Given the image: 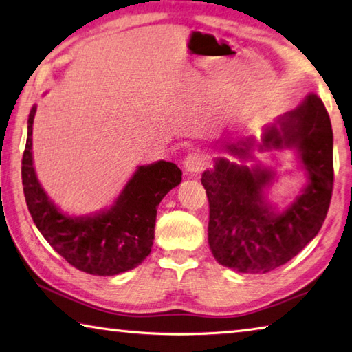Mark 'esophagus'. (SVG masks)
<instances>
[{"instance_id":"esophagus-1","label":"esophagus","mask_w":352,"mask_h":352,"mask_svg":"<svg viewBox=\"0 0 352 352\" xmlns=\"http://www.w3.org/2000/svg\"><path fill=\"white\" fill-rule=\"evenodd\" d=\"M206 165V159L199 153H190L184 159V170L187 175H198Z\"/></svg>"}]
</instances>
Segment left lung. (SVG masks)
Segmentation results:
<instances>
[{
    "label": "left lung",
    "instance_id": "left-lung-1",
    "mask_svg": "<svg viewBox=\"0 0 352 352\" xmlns=\"http://www.w3.org/2000/svg\"><path fill=\"white\" fill-rule=\"evenodd\" d=\"M267 126L260 150L295 148L307 175V186L286 210L276 212L263 190L274 171L219 157L202 175L210 218L208 245L219 264L243 274H266L286 264L317 236L331 204L334 165L332 126L322 98L309 94L297 108ZM255 139L227 144L241 160L252 157Z\"/></svg>",
    "mask_w": 352,
    "mask_h": 352
}]
</instances>
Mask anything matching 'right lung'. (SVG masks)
Here are the masks:
<instances>
[{"mask_svg": "<svg viewBox=\"0 0 352 352\" xmlns=\"http://www.w3.org/2000/svg\"><path fill=\"white\" fill-rule=\"evenodd\" d=\"M35 109H30L28 120L21 179L36 229L58 255L82 272L111 276L139 266L151 252L159 202L179 186L182 171L165 160L142 165L108 210L94 217H67L54 206L36 179L32 160Z\"/></svg>", "mask_w": 352, "mask_h": 352, "instance_id": "obj_1", "label": "right lung"}]
</instances>
